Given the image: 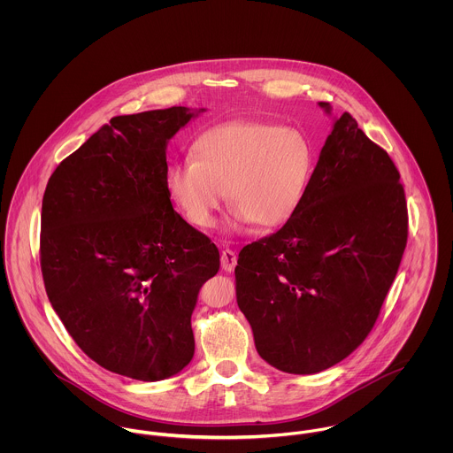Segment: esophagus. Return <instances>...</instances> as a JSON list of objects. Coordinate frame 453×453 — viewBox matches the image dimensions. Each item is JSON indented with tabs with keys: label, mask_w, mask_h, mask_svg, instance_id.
I'll return each mask as SVG.
<instances>
[{
	"label": "esophagus",
	"mask_w": 453,
	"mask_h": 453,
	"mask_svg": "<svg viewBox=\"0 0 453 453\" xmlns=\"http://www.w3.org/2000/svg\"><path fill=\"white\" fill-rule=\"evenodd\" d=\"M235 265H237L235 253L230 251V250H225V251L221 253V266H223L226 272H232V270L235 268Z\"/></svg>",
	"instance_id": "34e87169"
}]
</instances>
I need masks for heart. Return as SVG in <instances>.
<instances>
[{
	"instance_id": "1",
	"label": "heart",
	"mask_w": 453,
	"mask_h": 453,
	"mask_svg": "<svg viewBox=\"0 0 453 453\" xmlns=\"http://www.w3.org/2000/svg\"><path fill=\"white\" fill-rule=\"evenodd\" d=\"M312 171L314 153L302 132L261 122H228L198 135L194 158L174 162L165 187L196 228L214 223L228 194L235 225L257 223L272 230L296 214Z\"/></svg>"
}]
</instances>
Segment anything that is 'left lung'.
Segmentation results:
<instances>
[{"instance_id":"1","label":"left lung","mask_w":453,"mask_h":453,"mask_svg":"<svg viewBox=\"0 0 453 453\" xmlns=\"http://www.w3.org/2000/svg\"><path fill=\"white\" fill-rule=\"evenodd\" d=\"M319 106L331 115L329 103ZM406 237L388 151L349 113L334 117L296 214L239 253L237 303L261 359L295 375L345 359L377 321Z\"/></svg>"}]
</instances>
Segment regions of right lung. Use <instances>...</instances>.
Listing matches in <instances>:
<instances>
[{"instance_id":"add662e5","label":"right lung","mask_w":453,"mask_h":453,"mask_svg":"<svg viewBox=\"0 0 453 453\" xmlns=\"http://www.w3.org/2000/svg\"><path fill=\"white\" fill-rule=\"evenodd\" d=\"M203 108L113 117L63 160L42 203L49 300L99 366L142 382L194 357L198 291L219 251L167 194V142Z\"/></svg>"}]
</instances>
